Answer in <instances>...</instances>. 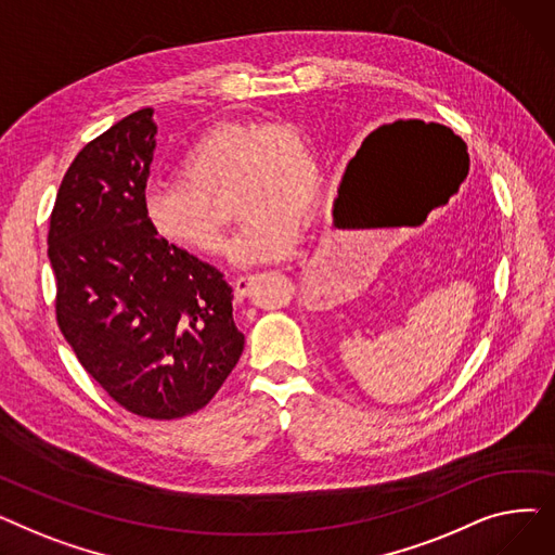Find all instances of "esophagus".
Masks as SVG:
<instances>
[{
    "instance_id": "esophagus-1",
    "label": "esophagus",
    "mask_w": 555,
    "mask_h": 555,
    "mask_svg": "<svg viewBox=\"0 0 555 555\" xmlns=\"http://www.w3.org/2000/svg\"><path fill=\"white\" fill-rule=\"evenodd\" d=\"M249 281H251L249 274H241L233 279V295H236V299L243 301L249 295Z\"/></svg>"
}]
</instances>
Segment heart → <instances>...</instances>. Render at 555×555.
Listing matches in <instances>:
<instances>
[{
  "instance_id": "1",
  "label": "heart",
  "mask_w": 555,
  "mask_h": 555,
  "mask_svg": "<svg viewBox=\"0 0 555 555\" xmlns=\"http://www.w3.org/2000/svg\"><path fill=\"white\" fill-rule=\"evenodd\" d=\"M180 182L145 193L143 209L157 236L175 247L218 256L224 227L211 209L224 189L233 218H245L233 256L245 266L287 256L299 218L317 197V164L293 126L220 124L202 132L178 162Z\"/></svg>"
}]
</instances>
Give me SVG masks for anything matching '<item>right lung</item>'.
I'll use <instances>...</instances> for the list:
<instances>
[{
    "instance_id": "add662e5",
    "label": "right lung",
    "mask_w": 555,
    "mask_h": 555,
    "mask_svg": "<svg viewBox=\"0 0 555 555\" xmlns=\"http://www.w3.org/2000/svg\"><path fill=\"white\" fill-rule=\"evenodd\" d=\"M153 107L76 155L55 195V314L82 369L128 412L172 421L207 404L243 356L222 272L162 241L143 209Z\"/></svg>"
}]
</instances>
